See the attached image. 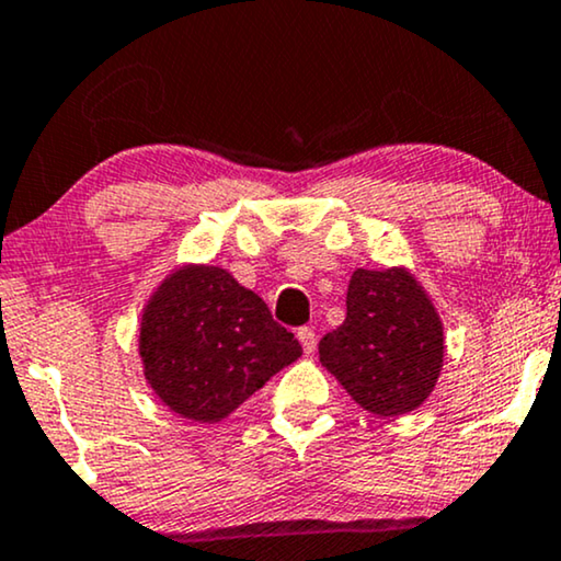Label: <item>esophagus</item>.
<instances>
[{
  "label": "esophagus",
  "mask_w": 561,
  "mask_h": 561,
  "mask_svg": "<svg viewBox=\"0 0 561 561\" xmlns=\"http://www.w3.org/2000/svg\"><path fill=\"white\" fill-rule=\"evenodd\" d=\"M296 337H299V343H301L304 354L312 356V354H314V348H317V335H314V330H312V328H301L299 333H296Z\"/></svg>",
  "instance_id": "1"
}]
</instances>
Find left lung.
<instances>
[{
  "instance_id": "obj_1",
  "label": "left lung",
  "mask_w": 561,
  "mask_h": 561,
  "mask_svg": "<svg viewBox=\"0 0 561 561\" xmlns=\"http://www.w3.org/2000/svg\"><path fill=\"white\" fill-rule=\"evenodd\" d=\"M320 362L364 411L403 416L421 408L445 366V328L408 267H356L345 320L320 341Z\"/></svg>"
}]
</instances>
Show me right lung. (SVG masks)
Listing matches in <instances>:
<instances>
[{
	"label": "right lung",
	"mask_w": 561,
	"mask_h": 561,
	"mask_svg": "<svg viewBox=\"0 0 561 561\" xmlns=\"http://www.w3.org/2000/svg\"><path fill=\"white\" fill-rule=\"evenodd\" d=\"M137 354L145 382L169 411L218 424L294 364L301 345L228 270L186 262L142 307Z\"/></svg>",
	"instance_id": "right-lung-1"
}]
</instances>
